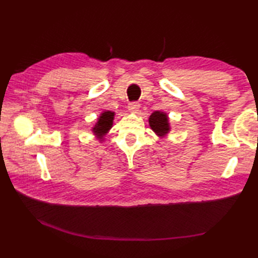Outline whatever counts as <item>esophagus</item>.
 Wrapping results in <instances>:
<instances>
[{"mask_svg": "<svg viewBox=\"0 0 258 258\" xmlns=\"http://www.w3.org/2000/svg\"><path fill=\"white\" fill-rule=\"evenodd\" d=\"M141 107V105L140 104L138 103V102H132V103H130L128 104V106H127V108H128V111L131 112V113H136L139 111V108Z\"/></svg>", "mask_w": 258, "mask_h": 258, "instance_id": "34e87169", "label": "esophagus"}]
</instances>
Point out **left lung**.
Instances as JSON below:
<instances>
[{
    "mask_svg": "<svg viewBox=\"0 0 258 258\" xmlns=\"http://www.w3.org/2000/svg\"><path fill=\"white\" fill-rule=\"evenodd\" d=\"M149 124L151 128L153 130L158 138H165L171 131V126H169V120L166 113L161 111H155L151 114L149 118Z\"/></svg>",
    "mask_w": 258,
    "mask_h": 258,
    "instance_id": "obj_1",
    "label": "left lung"
}]
</instances>
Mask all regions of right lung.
I'll use <instances>...</instances> for the list:
<instances>
[{"label": "right lung", "instance_id": "add662e5", "mask_svg": "<svg viewBox=\"0 0 258 258\" xmlns=\"http://www.w3.org/2000/svg\"><path fill=\"white\" fill-rule=\"evenodd\" d=\"M115 113L111 111H104L100 114V116L97 118V122L93 126L92 132L100 141H104L108 131L112 128L113 120H114Z\"/></svg>", "mask_w": 258, "mask_h": 258}]
</instances>
